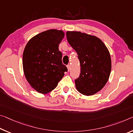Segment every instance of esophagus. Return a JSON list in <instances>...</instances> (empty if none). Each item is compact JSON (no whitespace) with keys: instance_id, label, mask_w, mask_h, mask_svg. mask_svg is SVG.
Returning <instances> with one entry per match:
<instances>
[{"instance_id":"1","label":"esophagus","mask_w":133,"mask_h":133,"mask_svg":"<svg viewBox=\"0 0 133 133\" xmlns=\"http://www.w3.org/2000/svg\"><path fill=\"white\" fill-rule=\"evenodd\" d=\"M67 69H68V71H70V64H68L67 66Z\"/></svg>"}]
</instances>
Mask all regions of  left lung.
<instances>
[{
  "instance_id": "obj_1",
  "label": "left lung",
  "mask_w": 133,
  "mask_h": 133,
  "mask_svg": "<svg viewBox=\"0 0 133 133\" xmlns=\"http://www.w3.org/2000/svg\"><path fill=\"white\" fill-rule=\"evenodd\" d=\"M66 37L78 55L81 74L75 80L80 93L90 96L104 87L111 70V59L104 43L94 35L79 31H67Z\"/></svg>"
}]
</instances>
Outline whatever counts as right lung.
<instances>
[{
  "instance_id": "add662e5",
  "label": "right lung",
  "mask_w": 133,
  "mask_h": 133,
  "mask_svg": "<svg viewBox=\"0 0 133 133\" xmlns=\"http://www.w3.org/2000/svg\"><path fill=\"white\" fill-rule=\"evenodd\" d=\"M64 37L62 30L49 29L32 37L25 46L22 57L25 76L40 94H48L55 89L67 71L58 49Z\"/></svg>"
}]
</instances>
